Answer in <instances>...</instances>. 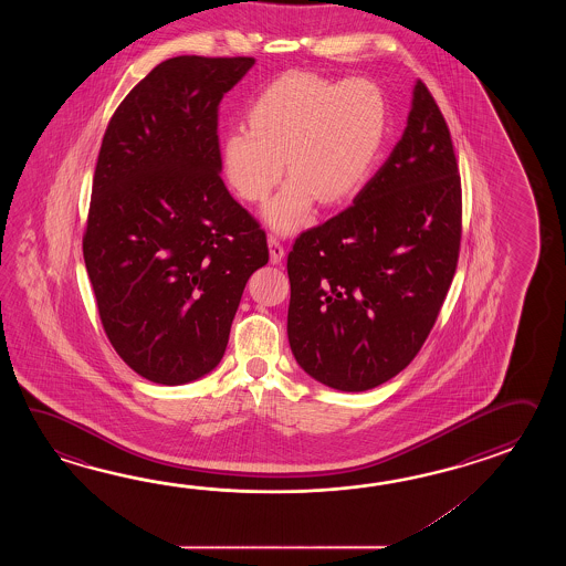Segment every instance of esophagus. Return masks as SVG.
<instances>
[{
	"mask_svg": "<svg viewBox=\"0 0 566 566\" xmlns=\"http://www.w3.org/2000/svg\"><path fill=\"white\" fill-rule=\"evenodd\" d=\"M269 254H271V263L273 265H277V263H281V259L285 256V247L281 244V241H279L277 237L275 234H269Z\"/></svg>",
	"mask_w": 566,
	"mask_h": 566,
	"instance_id": "obj_1",
	"label": "esophagus"
}]
</instances>
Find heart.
Returning a JSON list of instances; mask_svg holds the SVG:
<instances>
[{
	"mask_svg": "<svg viewBox=\"0 0 566 566\" xmlns=\"http://www.w3.org/2000/svg\"><path fill=\"white\" fill-rule=\"evenodd\" d=\"M247 127L220 145V169L230 188L251 205L275 190L286 159L291 180L266 206L269 224L293 232L313 205L346 202L368 178L385 144V95L366 78L332 83L317 74L279 76L247 111Z\"/></svg>",
	"mask_w": 566,
	"mask_h": 566,
	"instance_id": "heart-1",
	"label": "heart"
}]
</instances>
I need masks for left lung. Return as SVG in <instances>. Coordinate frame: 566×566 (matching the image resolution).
<instances>
[{
  "label": "left lung",
  "instance_id": "8db88e82",
  "mask_svg": "<svg viewBox=\"0 0 566 566\" xmlns=\"http://www.w3.org/2000/svg\"><path fill=\"white\" fill-rule=\"evenodd\" d=\"M459 244L458 157L443 113L417 81L385 166L289 253V346L301 368L344 392L405 370L443 307Z\"/></svg>",
  "mask_w": 566,
  "mask_h": 566
}]
</instances>
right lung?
<instances>
[{
	"instance_id": "obj_1",
	"label": "right lung",
	"mask_w": 566,
	"mask_h": 566,
	"mask_svg": "<svg viewBox=\"0 0 566 566\" xmlns=\"http://www.w3.org/2000/svg\"><path fill=\"white\" fill-rule=\"evenodd\" d=\"M254 59L176 56L133 86L96 159L83 254L101 324L157 385L214 370L265 230L220 178L218 105Z\"/></svg>"
}]
</instances>
